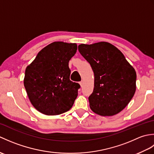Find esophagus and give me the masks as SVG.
Returning <instances> with one entry per match:
<instances>
[{
  "instance_id": "34e87169",
  "label": "esophagus",
  "mask_w": 154,
  "mask_h": 154,
  "mask_svg": "<svg viewBox=\"0 0 154 154\" xmlns=\"http://www.w3.org/2000/svg\"><path fill=\"white\" fill-rule=\"evenodd\" d=\"M79 84H80L81 87H82V86H83V81H81V82H79Z\"/></svg>"
}]
</instances>
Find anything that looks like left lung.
<instances>
[{"mask_svg":"<svg viewBox=\"0 0 154 154\" xmlns=\"http://www.w3.org/2000/svg\"><path fill=\"white\" fill-rule=\"evenodd\" d=\"M78 50L94 72V90L89 97L91 109L104 116L121 112L136 92L134 68L122 52L109 42L82 44Z\"/></svg>","mask_w":154,"mask_h":154,"instance_id":"1","label":"left lung"}]
</instances>
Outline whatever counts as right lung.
I'll return each instance as SVG.
<instances>
[{"label":"right lung","instance_id":"add662e5","mask_svg":"<svg viewBox=\"0 0 154 154\" xmlns=\"http://www.w3.org/2000/svg\"><path fill=\"white\" fill-rule=\"evenodd\" d=\"M77 50L76 44L54 42L42 49L26 69L24 87L40 112L58 115L73 105L80 85L69 79V61Z\"/></svg>","mask_w":154,"mask_h":154}]
</instances>
